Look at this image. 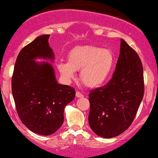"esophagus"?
Returning a JSON list of instances; mask_svg holds the SVG:
<instances>
[{
    "instance_id": "1",
    "label": "esophagus",
    "mask_w": 158,
    "mask_h": 158,
    "mask_svg": "<svg viewBox=\"0 0 158 158\" xmlns=\"http://www.w3.org/2000/svg\"><path fill=\"white\" fill-rule=\"evenodd\" d=\"M76 96H77V98H82V97H83V96H83V95H82V94H81V93L78 92V91H77V93H76Z\"/></svg>"
}]
</instances>
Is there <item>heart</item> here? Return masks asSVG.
<instances>
[{"label":"heart","mask_w":158,"mask_h":158,"mask_svg":"<svg viewBox=\"0 0 158 158\" xmlns=\"http://www.w3.org/2000/svg\"><path fill=\"white\" fill-rule=\"evenodd\" d=\"M68 62H60L57 69L66 81L75 79L76 71H80V79L90 88L102 87L111 77L115 56L111 50L96 45H84L71 49Z\"/></svg>","instance_id":"obj_1"}]
</instances>
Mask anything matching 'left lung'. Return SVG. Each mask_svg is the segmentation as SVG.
I'll use <instances>...</instances> for the list:
<instances>
[{
  "mask_svg": "<svg viewBox=\"0 0 158 158\" xmlns=\"http://www.w3.org/2000/svg\"><path fill=\"white\" fill-rule=\"evenodd\" d=\"M143 93V66L139 56L121 39L113 78L105 86L89 94L90 128L104 138L123 133L133 121Z\"/></svg>",
  "mask_w": 158,
  "mask_h": 158,
  "instance_id": "obj_1",
  "label": "left lung"
}]
</instances>
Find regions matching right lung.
I'll return each instance as SVG.
<instances>
[{
  "label": "right lung",
  "mask_w": 158,
  "mask_h": 158,
  "mask_svg": "<svg viewBox=\"0 0 158 158\" xmlns=\"http://www.w3.org/2000/svg\"><path fill=\"white\" fill-rule=\"evenodd\" d=\"M49 35H41L19 53L12 79V90L19 117L28 130L50 135L62 126L64 110L75 98L73 87L59 84ZM37 59L45 61L37 62Z\"/></svg>",
  "instance_id": "obj_1"
}]
</instances>
